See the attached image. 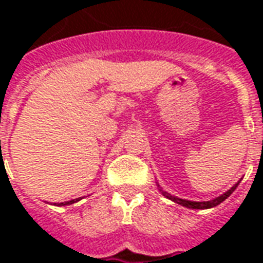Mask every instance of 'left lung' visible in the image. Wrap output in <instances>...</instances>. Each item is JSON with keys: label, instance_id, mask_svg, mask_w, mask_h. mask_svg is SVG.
I'll list each match as a JSON object with an SVG mask.
<instances>
[{"label": "left lung", "instance_id": "1", "mask_svg": "<svg viewBox=\"0 0 263 263\" xmlns=\"http://www.w3.org/2000/svg\"><path fill=\"white\" fill-rule=\"evenodd\" d=\"M237 184H235V185L230 189L229 192L224 193L223 196H220V197H217V199H214V200H210V201H189V200L177 199V197L171 196V194H167L165 192H162V194H164L167 199L173 200V201H176V203H178V204H181V206H184V207H189V209H210V207H214V206H217V204H220L221 201H224V200L228 199L230 194L236 190Z\"/></svg>", "mask_w": 263, "mask_h": 263}]
</instances>
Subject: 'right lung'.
I'll return each instance as SVG.
<instances>
[{"label":"right lung","mask_w":263,"mask_h":263,"mask_svg":"<svg viewBox=\"0 0 263 263\" xmlns=\"http://www.w3.org/2000/svg\"><path fill=\"white\" fill-rule=\"evenodd\" d=\"M74 201H78V199L70 200V201H64V203H57V204H59V206H66V204H71V203H74Z\"/></svg>","instance_id":"right-lung-1"}]
</instances>
